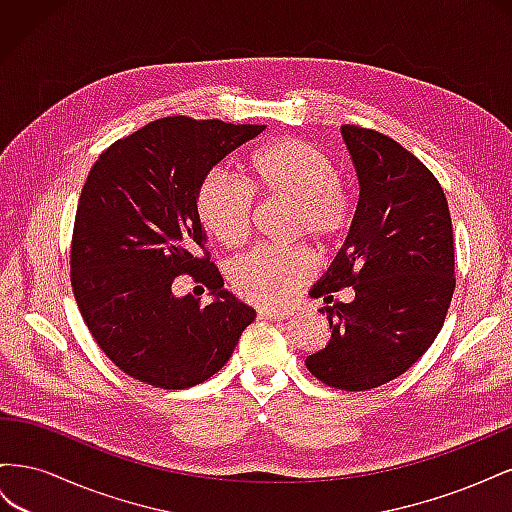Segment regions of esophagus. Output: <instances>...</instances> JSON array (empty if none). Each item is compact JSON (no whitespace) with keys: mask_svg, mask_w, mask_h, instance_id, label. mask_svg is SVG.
Wrapping results in <instances>:
<instances>
[{"mask_svg":"<svg viewBox=\"0 0 512 512\" xmlns=\"http://www.w3.org/2000/svg\"><path fill=\"white\" fill-rule=\"evenodd\" d=\"M258 314L262 318H273V320H286L294 314V307L290 305H280V307H262L258 309Z\"/></svg>","mask_w":512,"mask_h":512,"instance_id":"esophagus-1","label":"esophagus"}]
</instances>
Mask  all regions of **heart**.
Wrapping results in <instances>:
<instances>
[{
  "label": "heart",
  "mask_w": 512,
  "mask_h": 512,
  "mask_svg": "<svg viewBox=\"0 0 512 512\" xmlns=\"http://www.w3.org/2000/svg\"><path fill=\"white\" fill-rule=\"evenodd\" d=\"M243 181L211 170L196 190V211L205 230L222 245H239L250 232L254 194L292 203L290 232L327 247L352 224V196L337 179L327 153L299 138H282L254 151L243 164ZM316 273V258L303 245H258L230 265L228 280L254 303H277Z\"/></svg>",
  "instance_id": "obj_1"
}]
</instances>
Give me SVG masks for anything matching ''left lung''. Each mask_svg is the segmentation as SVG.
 Listing matches in <instances>:
<instances>
[{
	"label": "left lung",
	"mask_w": 512,
	"mask_h": 512,
	"mask_svg": "<svg viewBox=\"0 0 512 512\" xmlns=\"http://www.w3.org/2000/svg\"><path fill=\"white\" fill-rule=\"evenodd\" d=\"M359 177V203L342 250L309 290L322 307L329 344L307 356L320 382L367 391L410 369L440 333L455 290L453 224L442 185L408 149L376 130L342 126Z\"/></svg>",
	"instance_id": "obj_1"
}]
</instances>
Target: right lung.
I'll use <instances>...</instances> for the list:
<instances>
[{
  "instance_id": "right-lung-1",
  "label": "right lung",
  "mask_w": 512,
  "mask_h": 512,
  "mask_svg": "<svg viewBox=\"0 0 512 512\" xmlns=\"http://www.w3.org/2000/svg\"><path fill=\"white\" fill-rule=\"evenodd\" d=\"M262 130L164 117L113 143L91 166L76 207L70 280L87 329L128 376L173 391L205 382L256 318L200 256L207 235L196 190ZM179 274L205 283L214 301L177 298Z\"/></svg>"
}]
</instances>
